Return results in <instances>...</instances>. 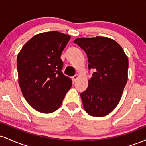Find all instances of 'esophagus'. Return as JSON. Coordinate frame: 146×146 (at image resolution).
Here are the masks:
<instances>
[{
    "instance_id": "obj_1",
    "label": "esophagus",
    "mask_w": 146,
    "mask_h": 146,
    "mask_svg": "<svg viewBox=\"0 0 146 146\" xmlns=\"http://www.w3.org/2000/svg\"><path fill=\"white\" fill-rule=\"evenodd\" d=\"M79 78V75H73V77H72V79H73V81H76V80H77V79H78Z\"/></svg>"
}]
</instances>
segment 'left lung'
<instances>
[{"mask_svg": "<svg viewBox=\"0 0 146 146\" xmlns=\"http://www.w3.org/2000/svg\"><path fill=\"white\" fill-rule=\"evenodd\" d=\"M74 43L86 53L94 70L88 86L80 94L85 111L104 117L116 108L128 80V59L116 41L106 37L77 38Z\"/></svg>", "mask_w": 146, "mask_h": 146, "instance_id": "8db88e82", "label": "left lung"}]
</instances>
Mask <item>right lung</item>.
Here are the masks:
<instances>
[{
    "instance_id": "obj_1",
    "label": "right lung",
    "mask_w": 146,
    "mask_h": 146,
    "mask_svg": "<svg viewBox=\"0 0 146 146\" xmlns=\"http://www.w3.org/2000/svg\"><path fill=\"white\" fill-rule=\"evenodd\" d=\"M70 38L57 31L39 33L18 53V83L25 100L37 111H56L72 86V80L61 71L63 62L60 59Z\"/></svg>"
}]
</instances>
